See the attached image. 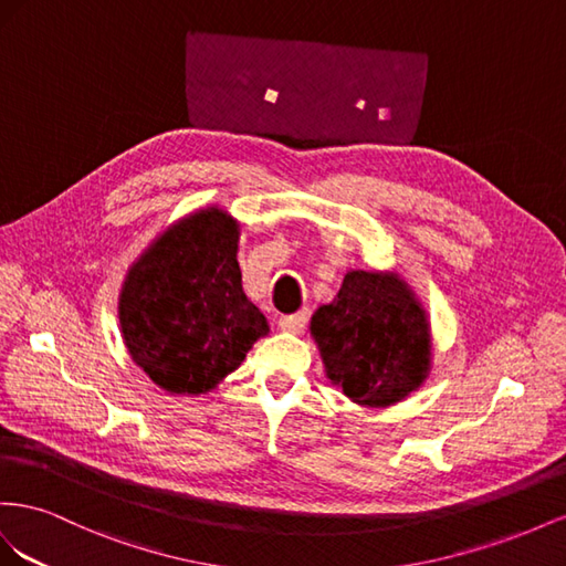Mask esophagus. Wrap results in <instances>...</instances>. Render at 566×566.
I'll list each match as a JSON object with an SVG mask.
<instances>
[{
	"mask_svg": "<svg viewBox=\"0 0 566 566\" xmlns=\"http://www.w3.org/2000/svg\"><path fill=\"white\" fill-rule=\"evenodd\" d=\"M305 322H308V311H298V313H294V315H282V317H280V327H282L284 332L298 334V332L305 329Z\"/></svg>",
	"mask_w": 566,
	"mask_h": 566,
	"instance_id": "obj_1",
	"label": "esophagus"
}]
</instances>
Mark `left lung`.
I'll return each mask as SVG.
<instances>
[{
    "label": "left lung",
    "instance_id": "1",
    "mask_svg": "<svg viewBox=\"0 0 566 566\" xmlns=\"http://www.w3.org/2000/svg\"><path fill=\"white\" fill-rule=\"evenodd\" d=\"M311 334L327 377L358 406H391L429 375L427 313L398 274L346 272L336 298L315 311Z\"/></svg>",
    "mask_w": 566,
    "mask_h": 566
}]
</instances>
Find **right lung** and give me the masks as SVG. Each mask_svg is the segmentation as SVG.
<instances>
[{"label": "right lung", "instance_id": "obj_1", "mask_svg": "<svg viewBox=\"0 0 566 566\" xmlns=\"http://www.w3.org/2000/svg\"><path fill=\"white\" fill-rule=\"evenodd\" d=\"M237 241L239 222L206 208L172 224L127 272L123 342L164 391L216 389L270 329L241 289Z\"/></svg>", "mask_w": 566, "mask_h": 566}]
</instances>
